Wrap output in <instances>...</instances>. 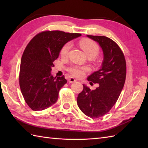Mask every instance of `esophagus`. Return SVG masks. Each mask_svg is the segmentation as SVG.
I'll return each instance as SVG.
<instances>
[{
	"label": "esophagus",
	"instance_id": "esophagus-1",
	"mask_svg": "<svg viewBox=\"0 0 148 148\" xmlns=\"http://www.w3.org/2000/svg\"><path fill=\"white\" fill-rule=\"evenodd\" d=\"M68 81H69V83H74V82H76V80L75 79L74 77H70V78H69V79Z\"/></svg>",
	"mask_w": 148,
	"mask_h": 148
}]
</instances>
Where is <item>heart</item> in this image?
I'll return each mask as SVG.
<instances>
[{"label": "heart", "mask_w": 148, "mask_h": 148, "mask_svg": "<svg viewBox=\"0 0 148 148\" xmlns=\"http://www.w3.org/2000/svg\"><path fill=\"white\" fill-rule=\"evenodd\" d=\"M79 45L81 48L83 49L84 53H86V55H92L93 57H95L99 53V47L96 44L93 42L92 40H88V39H83L81 40ZM72 47V44L71 42H68L65 43V45L63 46L61 49L60 54L62 57L66 58L69 55V52ZM68 71L73 76L81 77H83L85 72L88 71V68L87 67H79V66H72L70 67Z\"/></svg>", "instance_id": "b5f03b06"}]
</instances>
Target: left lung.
Wrapping results in <instances>:
<instances>
[{
	"mask_svg": "<svg viewBox=\"0 0 148 148\" xmlns=\"http://www.w3.org/2000/svg\"><path fill=\"white\" fill-rule=\"evenodd\" d=\"M87 37L99 43L103 59L100 69L87 78L90 83H98L99 87L91 90L83 84L77 103L84 114L97 118L107 114L118 99L126 79V61L123 53L114 40L106 36Z\"/></svg>",
	"mask_w": 148,
	"mask_h": 148,
	"instance_id": "obj_1",
	"label": "left lung"
}]
</instances>
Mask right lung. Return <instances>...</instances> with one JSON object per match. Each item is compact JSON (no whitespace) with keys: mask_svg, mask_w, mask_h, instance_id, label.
<instances>
[{"mask_svg":"<svg viewBox=\"0 0 148 148\" xmlns=\"http://www.w3.org/2000/svg\"><path fill=\"white\" fill-rule=\"evenodd\" d=\"M81 36L62 31H44L28 44L22 55L19 82L26 103L33 111H42L56 102L58 92L67 82L64 76L53 77L51 68L65 43Z\"/></svg>","mask_w":148,"mask_h":148,"instance_id":"obj_1","label":"right lung"}]
</instances>
